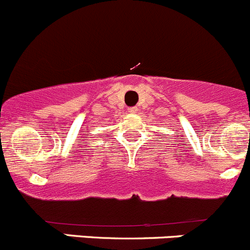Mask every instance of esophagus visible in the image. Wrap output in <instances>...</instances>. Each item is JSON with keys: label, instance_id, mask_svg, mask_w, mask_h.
<instances>
[{"label": "esophagus", "instance_id": "esophagus-1", "mask_svg": "<svg viewBox=\"0 0 250 250\" xmlns=\"http://www.w3.org/2000/svg\"><path fill=\"white\" fill-rule=\"evenodd\" d=\"M127 112H128V113H136V112H137V109H136L135 107H131V108H128Z\"/></svg>", "mask_w": 250, "mask_h": 250}]
</instances>
